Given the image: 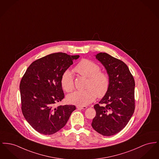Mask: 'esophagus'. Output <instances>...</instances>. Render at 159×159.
Segmentation results:
<instances>
[{
	"instance_id": "1",
	"label": "esophagus",
	"mask_w": 159,
	"mask_h": 159,
	"mask_svg": "<svg viewBox=\"0 0 159 159\" xmlns=\"http://www.w3.org/2000/svg\"><path fill=\"white\" fill-rule=\"evenodd\" d=\"M86 106H77V109H86Z\"/></svg>"
}]
</instances>
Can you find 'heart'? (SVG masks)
Returning <instances> with one entry per match:
<instances>
[{"label": "heart", "mask_w": 159, "mask_h": 159, "mask_svg": "<svg viewBox=\"0 0 159 159\" xmlns=\"http://www.w3.org/2000/svg\"><path fill=\"white\" fill-rule=\"evenodd\" d=\"M75 71L88 78L84 91H76L68 95V102L78 106H84L95 100L96 97L103 98L107 93L110 86V78L106 73L100 71L97 64L92 61L84 59L75 66ZM61 84L66 92L73 90L75 84L73 75L66 70L61 77Z\"/></svg>", "instance_id": "obj_1"}]
</instances>
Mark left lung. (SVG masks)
Masks as SVG:
<instances>
[{
	"mask_svg": "<svg viewBox=\"0 0 159 159\" xmlns=\"http://www.w3.org/2000/svg\"><path fill=\"white\" fill-rule=\"evenodd\" d=\"M106 68L110 78L107 93L98 104L94 105L96 115L92 127L106 136H113L128 124L135 108L134 80L127 66L121 60L106 53L95 55Z\"/></svg>",
	"mask_w": 159,
	"mask_h": 159,
	"instance_id": "1",
	"label": "left lung"
}]
</instances>
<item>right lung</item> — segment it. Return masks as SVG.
<instances>
[{
	"instance_id": "add662e5",
	"label": "right lung",
	"mask_w": 159,
	"mask_h": 159,
	"mask_svg": "<svg viewBox=\"0 0 159 159\" xmlns=\"http://www.w3.org/2000/svg\"><path fill=\"white\" fill-rule=\"evenodd\" d=\"M79 55L55 53L33 62L23 76L20 90L23 115L38 133L50 135L66 125L74 105L55 106L64 93L61 84L63 73Z\"/></svg>"
}]
</instances>
